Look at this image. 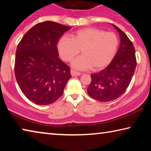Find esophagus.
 Masks as SVG:
<instances>
[{
  "mask_svg": "<svg viewBox=\"0 0 151 151\" xmlns=\"http://www.w3.org/2000/svg\"><path fill=\"white\" fill-rule=\"evenodd\" d=\"M70 75L71 76H79L81 75V73H78V72H76L75 70H70Z\"/></svg>",
  "mask_w": 151,
  "mask_h": 151,
  "instance_id": "34e87169",
  "label": "esophagus"
}]
</instances>
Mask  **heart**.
I'll return each mask as SVG.
<instances>
[{"instance_id":"b5f03b06","label":"heart","mask_w":151,"mask_h":151,"mask_svg":"<svg viewBox=\"0 0 151 151\" xmlns=\"http://www.w3.org/2000/svg\"><path fill=\"white\" fill-rule=\"evenodd\" d=\"M118 47L119 39L114 33L92 27L78 30L72 33L70 38L64 36L57 43L58 54L68 62L81 49L83 55L74 59L71 65L82 70L105 67L116 55Z\"/></svg>"}]
</instances>
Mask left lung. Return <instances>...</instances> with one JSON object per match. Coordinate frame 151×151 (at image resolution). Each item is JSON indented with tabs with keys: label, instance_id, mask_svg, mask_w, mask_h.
Here are the masks:
<instances>
[{
	"label": "left lung",
	"instance_id": "left-lung-1",
	"mask_svg": "<svg viewBox=\"0 0 151 151\" xmlns=\"http://www.w3.org/2000/svg\"><path fill=\"white\" fill-rule=\"evenodd\" d=\"M120 36V46L116 55L105 68L92 74L87 93L91 98L100 102L116 99L126 91L137 66L132 42L124 32L114 24Z\"/></svg>",
	"mask_w": 151,
	"mask_h": 151
}]
</instances>
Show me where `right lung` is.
Instances as JSON below:
<instances>
[{
  "label": "right lung",
  "mask_w": 151,
  "mask_h": 151,
  "mask_svg": "<svg viewBox=\"0 0 151 151\" xmlns=\"http://www.w3.org/2000/svg\"><path fill=\"white\" fill-rule=\"evenodd\" d=\"M71 27L45 21L32 27L17 46L14 73L24 96L39 105L52 104L71 78L70 68L59 58L57 42Z\"/></svg>",
  "instance_id": "1"
}]
</instances>
